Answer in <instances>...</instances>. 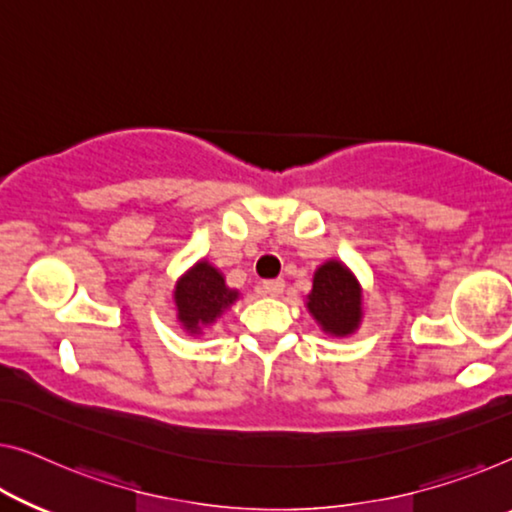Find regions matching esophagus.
Segmentation results:
<instances>
[{"label": "esophagus", "instance_id": "obj_1", "mask_svg": "<svg viewBox=\"0 0 512 512\" xmlns=\"http://www.w3.org/2000/svg\"><path fill=\"white\" fill-rule=\"evenodd\" d=\"M264 292L269 294V296H280L282 292H285V280H280V278H276V280H264Z\"/></svg>", "mask_w": 512, "mask_h": 512}]
</instances>
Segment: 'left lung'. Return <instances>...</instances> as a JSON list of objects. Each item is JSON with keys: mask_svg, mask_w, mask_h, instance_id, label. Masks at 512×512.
<instances>
[{"mask_svg": "<svg viewBox=\"0 0 512 512\" xmlns=\"http://www.w3.org/2000/svg\"><path fill=\"white\" fill-rule=\"evenodd\" d=\"M305 305L322 331L338 338L352 335L363 319L361 285L338 259H329L315 271Z\"/></svg>", "mask_w": 512, "mask_h": 512, "instance_id": "1", "label": "left lung"}]
</instances>
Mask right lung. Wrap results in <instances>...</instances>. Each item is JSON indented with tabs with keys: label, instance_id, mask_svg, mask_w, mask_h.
Masks as SVG:
<instances>
[{
	"label": "right lung",
	"instance_id": "obj_1",
	"mask_svg": "<svg viewBox=\"0 0 512 512\" xmlns=\"http://www.w3.org/2000/svg\"><path fill=\"white\" fill-rule=\"evenodd\" d=\"M236 299H239V292L227 287L223 273L204 259L183 273L174 287L177 319L183 329L193 335L216 322Z\"/></svg>",
	"mask_w": 512,
	"mask_h": 512
}]
</instances>
